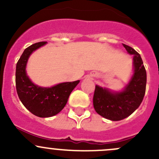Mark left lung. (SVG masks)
Masks as SVG:
<instances>
[{"mask_svg":"<svg viewBox=\"0 0 159 159\" xmlns=\"http://www.w3.org/2000/svg\"><path fill=\"white\" fill-rule=\"evenodd\" d=\"M133 56V74L122 91H113L96 85L93 103L95 111L106 119L119 121L128 117L139 107L146 88V71L141 56L127 45L123 44Z\"/></svg>","mask_w":159,"mask_h":159,"instance_id":"1","label":"left lung"}]
</instances>
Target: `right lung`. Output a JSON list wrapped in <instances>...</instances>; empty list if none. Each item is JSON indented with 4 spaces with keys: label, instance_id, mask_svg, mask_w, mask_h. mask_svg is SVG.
I'll return each instance as SVG.
<instances>
[{
    "label": "right lung",
    "instance_id": "right-lung-1",
    "mask_svg": "<svg viewBox=\"0 0 159 159\" xmlns=\"http://www.w3.org/2000/svg\"><path fill=\"white\" fill-rule=\"evenodd\" d=\"M46 43L47 42H39L26 48L16 67V88L20 100L33 114L43 118L58 114L66 105L70 93L80 82L78 80L47 88L32 82L26 71L28 59L33 52Z\"/></svg>",
    "mask_w": 159,
    "mask_h": 159
}]
</instances>
